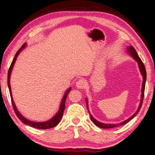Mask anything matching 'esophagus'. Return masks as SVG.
<instances>
[{"label": "esophagus", "instance_id": "esophagus-1", "mask_svg": "<svg viewBox=\"0 0 155 155\" xmlns=\"http://www.w3.org/2000/svg\"><path fill=\"white\" fill-rule=\"evenodd\" d=\"M76 86L78 89H84L86 87L85 81H84L83 79H79L76 83Z\"/></svg>", "mask_w": 155, "mask_h": 155}]
</instances>
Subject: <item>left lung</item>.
I'll use <instances>...</instances> for the list:
<instances>
[{
	"instance_id": "1",
	"label": "left lung",
	"mask_w": 155,
	"mask_h": 155,
	"mask_svg": "<svg viewBox=\"0 0 155 155\" xmlns=\"http://www.w3.org/2000/svg\"><path fill=\"white\" fill-rule=\"evenodd\" d=\"M126 51L127 53L129 54L130 56H131L133 59H134L136 62H137L138 65V68L139 70H140V74L142 76V78H143V81H142V89H141V96H140V104H139L138 108L137 111H136L135 113L132 115L131 117H130L128 119H127L126 120L122 122H120L119 124H105V123H102L100 122L99 121L97 120L96 119H95L93 116L91 114L90 111L89 110V105H88V99L87 97L85 98V101H86V105H87V107L88 109V111H89V113L90 114V117L91 119L92 122H93V124H95V126H97V127H99L101 128H116V127H118L120 126H122L128 123V122H130V120H132L134 118L137 114L140 111L141 106L142 104V101H143V99H144V89H145V83H146V80H147V72H146V68H145V66L144 65L143 62H142L141 59L140 58V57L138 56L137 52H136V50L134 48V47L132 46V45H130V46L127 47L126 48Z\"/></svg>"
}]
</instances>
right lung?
<instances>
[{"label": "right lung", "instance_id": "1", "mask_svg": "<svg viewBox=\"0 0 155 155\" xmlns=\"http://www.w3.org/2000/svg\"><path fill=\"white\" fill-rule=\"evenodd\" d=\"M27 46V44H23V45L21 47L20 49L18 50L17 52L16 53L15 56V58L13 60V62H12L10 68H9L8 70V78H7V83H8V87L9 89V93H10V95H11V101H12V104H13L14 110L15 111V114H16L17 116L18 117V118L22 122L23 124H26V125H28L29 126L33 127V128H38V129H49V128H54V127L56 126L58 124H59L60 120L62 119V117L63 116L64 114V111L65 109V102H66V97H67L68 94L69 93V92L71 91V87L68 88V89L66 91L64 94V96L62 99L61 103L60 104V107H59V110L58 111H57V113L54 115V116L51 118V119L48 120L47 121H45V122H33V121L29 120L28 119H27L26 117H24L22 114H21L19 111L17 110V108L15 105V102L13 101V96H12V92H11V84H10V78H11V72L12 71H13V66L15 65V63L16 62L17 58L18 56L19 55V54L22 51V50L23 49H25V48Z\"/></svg>", "mask_w": 155, "mask_h": 155}]
</instances>
